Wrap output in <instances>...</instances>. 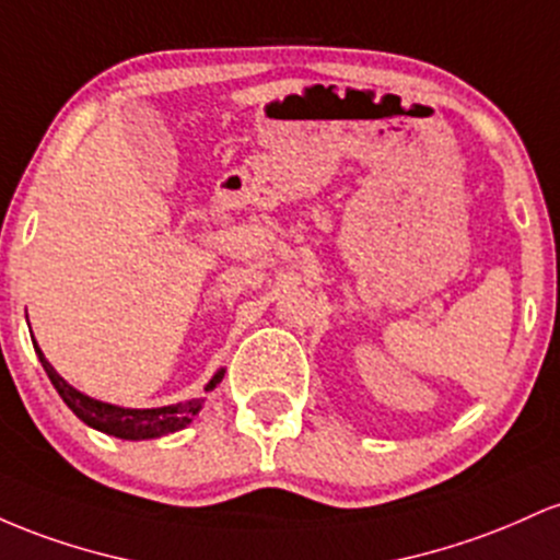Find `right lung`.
I'll use <instances>...</instances> for the list:
<instances>
[{"instance_id": "add662e5", "label": "right lung", "mask_w": 560, "mask_h": 560, "mask_svg": "<svg viewBox=\"0 0 560 560\" xmlns=\"http://www.w3.org/2000/svg\"><path fill=\"white\" fill-rule=\"evenodd\" d=\"M36 354H39V362L44 368V373L49 375L52 386L58 388V394L66 401L68 407L73 410V416L84 420L86 425L92 429L110 433V436L118 439H155V436H166V433H174L179 429H185L187 423H192V418L198 416L200 401H187V405H168V407H153V410H129V407H116V405H105V401H97L86 394L77 392L71 383H66L55 373V368L44 360L42 349L36 347ZM224 378V370H219L213 375L206 392L217 388V383Z\"/></svg>"}]
</instances>
